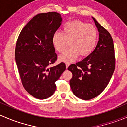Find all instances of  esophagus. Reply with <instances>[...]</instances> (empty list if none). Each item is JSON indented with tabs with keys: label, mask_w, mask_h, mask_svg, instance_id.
I'll use <instances>...</instances> for the list:
<instances>
[{
	"label": "esophagus",
	"mask_w": 127,
	"mask_h": 127,
	"mask_svg": "<svg viewBox=\"0 0 127 127\" xmlns=\"http://www.w3.org/2000/svg\"><path fill=\"white\" fill-rule=\"evenodd\" d=\"M66 68H67H67L69 67V66H70V64H69V63H66Z\"/></svg>",
	"instance_id": "1"
}]
</instances>
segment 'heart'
Returning <instances> with one entry per match:
<instances>
[{
  "mask_svg": "<svg viewBox=\"0 0 127 127\" xmlns=\"http://www.w3.org/2000/svg\"><path fill=\"white\" fill-rule=\"evenodd\" d=\"M98 39V33L94 25L78 20L66 22L62 32H54L52 37L53 46L58 52H62L69 41L70 47L58 57L60 61L71 63L78 55L87 56L95 49Z\"/></svg>",
  "mask_w": 127,
  "mask_h": 127,
  "instance_id": "heart-1",
  "label": "heart"
}]
</instances>
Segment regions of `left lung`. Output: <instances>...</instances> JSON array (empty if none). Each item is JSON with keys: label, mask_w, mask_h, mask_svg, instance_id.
Wrapping results in <instances>:
<instances>
[{"label": "left lung", "mask_w": 127, "mask_h": 127, "mask_svg": "<svg viewBox=\"0 0 127 127\" xmlns=\"http://www.w3.org/2000/svg\"><path fill=\"white\" fill-rule=\"evenodd\" d=\"M99 32L98 43L94 50L68 70L72 73L70 86L74 95L83 100L97 97L107 86L115 69L113 40L109 33L92 18Z\"/></svg>", "instance_id": "left-lung-1"}]
</instances>
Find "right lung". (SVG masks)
Returning <instances> with one entry per match:
<instances>
[{
	"label": "right lung",
	"mask_w": 127,
	"mask_h": 127,
	"mask_svg": "<svg viewBox=\"0 0 127 127\" xmlns=\"http://www.w3.org/2000/svg\"><path fill=\"white\" fill-rule=\"evenodd\" d=\"M62 22L56 12L39 13L27 24L18 37L15 60L25 90L38 99L52 95L55 81L66 70L64 63L49 67L57 59L52 37Z\"/></svg>",
	"instance_id": "add662e5"
}]
</instances>
